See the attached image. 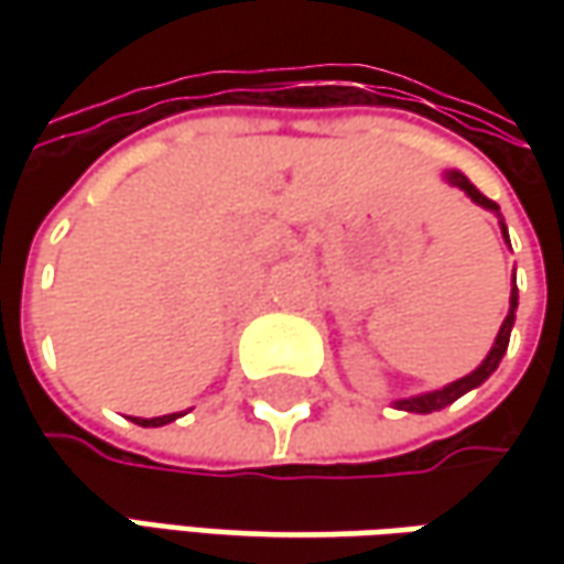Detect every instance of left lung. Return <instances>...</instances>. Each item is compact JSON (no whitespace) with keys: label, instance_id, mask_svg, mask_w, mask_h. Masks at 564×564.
Returning <instances> with one entry per match:
<instances>
[{"label":"left lung","instance_id":"1","mask_svg":"<svg viewBox=\"0 0 564 564\" xmlns=\"http://www.w3.org/2000/svg\"><path fill=\"white\" fill-rule=\"evenodd\" d=\"M448 182L455 187H462L470 200H477L480 206H487V209H499V206L492 204L489 197H484L477 187L467 182L462 172H448L445 175ZM506 231V228H502ZM509 238V235H506ZM514 307H518V292H511V311L509 316H506V323H502V329H499V336H496V345H492V351L487 355V360L474 370V373H467L465 379H455V382H448L445 389H436V392H426V395H417V399H404L399 401L401 411H417V414H433V411H440V408H445V404H452L455 399H462L465 392H470V389H477L484 379H489V373L499 367V360H502V355H506V348H509V338H511V326H514Z\"/></svg>","mask_w":564,"mask_h":564}]
</instances>
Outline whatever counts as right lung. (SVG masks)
<instances>
[{
    "label": "right lung",
    "mask_w": 564,
    "mask_h": 564,
    "mask_svg": "<svg viewBox=\"0 0 564 564\" xmlns=\"http://www.w3.org/2000/svg\"><path fill=\"white\" fill-rule=\"evenodd\" d=\"M178 414H165V417H134V423H141V426H163V423L175 421Z\"/></svg>",
    "instance_id": "right-lung-1"
}]
</instances>
